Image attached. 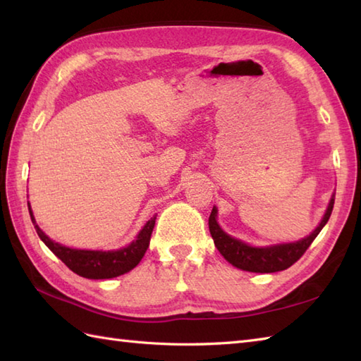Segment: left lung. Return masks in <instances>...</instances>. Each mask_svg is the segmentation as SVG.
<instances>
[{
	"label": "left lung",
	"instance_id": "left-lung-1",
	"mask_svg": "<svg viewBox=\"0 0 361 361\" xmlns=\"http://www.w3.org/2000/svg\"><path fill=\"white\" fill-rule=\"evenodd\" d=\"M332 209H334V198L331 200V203H329V208L324 214L323 220H321L319 226L309 237H305V239L295 243L276 245V247H270V248H252L250 245L237 239H233L231 235H228L226 233L221 231V228L219 226L216 220V216H217L216 208H212V212L209 216V231L214 239V243H216L217 250L220 251V255L224 256L229 264L240 268V270L251 271V273H276V271L287 270V268L293 265L296 260L301 259V256L307 251V248L310 247L312 242L315 240V237L319 234L321 229H323L324 225L327 224V220L332 214Z\"/></svg>",
	"mask_w": 361,
	"mask_h": 361
}]
</instances>
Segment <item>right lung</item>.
Listing matches in <instances>:
<instances>
[{
	"mask_svg": "<svg viewBox=\"0 0 361 361\" xmlns=\"http://www.w3.org/2000/svg\"><path fill=\"white\" fill-rule=\"evenodd\" d=\"M30 219L35 226V231L38 237L44 242L54 255H56L62 262L70 268L71 271L78 273L82 278L87 279H110L116 278L130 270L141 262L145 251L149 248L150 235L155 226V219L152 217L147 224L144 225L141 233L137 234L136 240L128 245V247L118 250V251H87V250H73L66 248L63 245L57 242H52L48 235H46L40 228L35 225V219L30 211V206L27 203Z\"/></svg>",
	"mask_w": 361,
	"mask_h": 361,
	"instance_id": "obj_1",
	"label": "right lung"
}]
</instances>
